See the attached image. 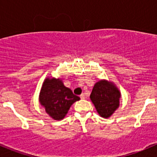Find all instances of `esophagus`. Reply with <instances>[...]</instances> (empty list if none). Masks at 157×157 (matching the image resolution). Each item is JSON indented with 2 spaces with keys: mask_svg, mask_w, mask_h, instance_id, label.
<instances>
[{
  "mask_svg": "<svg viewBox=\"0 0 157 157\" xmlns=\"http://www.w3.org/2000/svg\"><path fill=\"white\" fill-rule=\"evenodd\" d=\"M80 98H81V99H85L86 98V96H85V94H82L81 95H80Z\"/></svg>",
  "mask_w": 157,
  "mask_h": 157,
  "instance_id": "obj_1",
  "label": "esophagus"
}]
</instances>
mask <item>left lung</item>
I'll use <instances>...</instances> for the list:
<instances>
[{
  "label": "left lung",
  "mask_w": 157,
  "mask_h": 157,
  "mask_svg": "<svg viewBox=\"0 0 157 157\" xmlns=\"http://www.w3.org/2000/svg\"><path fill=\"white\" fill-rule=\"evenodd\" d=\"M120 97V90L112 82L100 80L95 83L90 98L98 114L106 119L119 108Z\"/></svg>",
  "instance_id": "8db88e82"
}]
</instances>
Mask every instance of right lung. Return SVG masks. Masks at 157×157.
Returning <instances> with one entry per match:
<instances>
[{
    "instance_id": "add662e5",
    "label": "right lung",
    "mask_w": 157,
    "mask_h": 157,
    "mask_svg": "<svg viewBox=\"0 0 157 157\" xmlns=\"http://www.w3.org/2000/svg\"><path fill=\"white\" fill-rule=\"evenodd\" d=\"M78 100L79 97L65 86L60 78H45L39 94L40 104L55 120H63L72 104Z\"/></svg>"
}]
</instances>
